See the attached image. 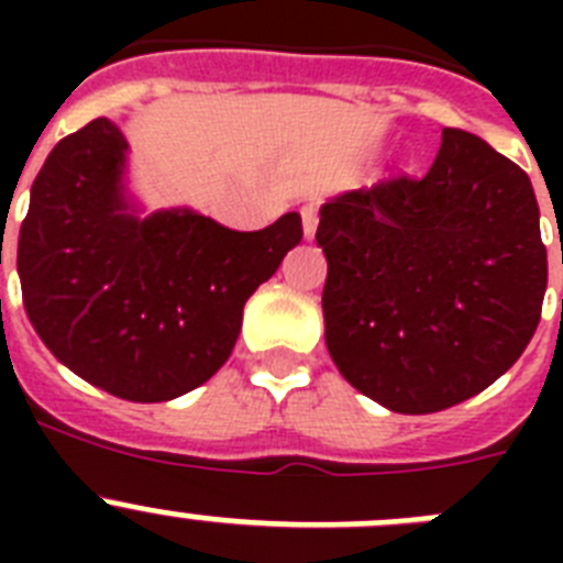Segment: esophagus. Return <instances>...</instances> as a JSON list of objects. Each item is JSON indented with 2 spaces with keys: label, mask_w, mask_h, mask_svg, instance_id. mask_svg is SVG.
I'll use <instances>...</instances> for the list:
<instances>
[{
  "label": "esophagus",
  "mask_w": 563,
  "mask_h": 563,
  "mask_svg": "<svg viewBox=\"0 0 563 563\" xmlns=\"http://www.w3.org/2000/svg\"><path fill=\"white\" fill-rule=\"evenodd\" d=\"M301 228H305V239L316 236V228H318V208L316 206L301 208Z\"/></svg>",
  "instance_id": "34e87169"
}]
</instances>
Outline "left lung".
<instances>
[{"instance_id":"obj_1","label":"left lung","mask_w":563,"mask_h":563,"mask_svg":"<svg viewBox=\"0 0 563 563\" xmlns=\"http://www.w3.org/2000/svg\"><path fill=\"white\" fill-rule=\"evenodd\" d=\"M324 338L338 372L397 415L479 395L533 338L547 247L530 177L462 129L422 180L321 206Z\"/></svg>"}]
</instances>
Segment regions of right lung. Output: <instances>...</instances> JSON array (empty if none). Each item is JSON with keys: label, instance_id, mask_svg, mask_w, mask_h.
I'll list each match as a JSON object with an SVG mask.
<instances>
[{"label": "right lung", "instance_id": "right-lung-1", "mask_svg": "<svg viewBox=\"0 0 563 563\" xmlns=\"http://www.w3.org/2000/svg\"><path fill=\"white\" fill-rule=\"evenodd\" d=\"M126 161L109 118L58 141L30 188L16 271L30 324L69 372L163 402L228 361L245 301L305 231L296 211L251 233L191 208L143 213Z\"/></svg>", "mask_w": 563, "mask_h": 563}]
</instances>
